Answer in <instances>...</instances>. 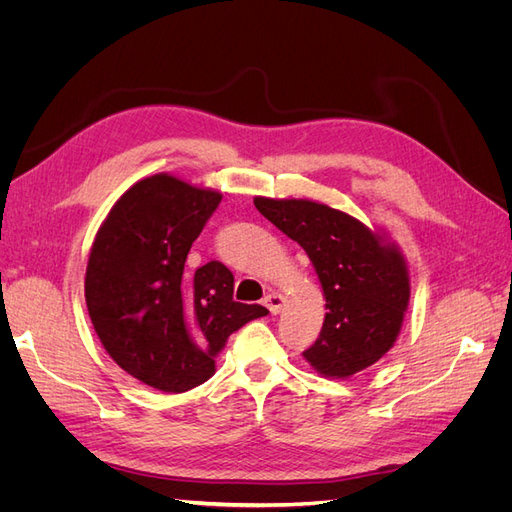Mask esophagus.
<instances>
[{
    "label": "esophagus",
    "instance_id": "obj_1",
    "mask_svg": "<svg viewBox=\"0 0 512 512\" xmlns=\"http://www.w3.org/2000/svg\"><path fill=\"white\" fill-rule=\"evenodd\" d=\"M284 303H286V299L282 297L280 292H269L267 297H265V305L269 307V312H271V314H280V312H282V307H284Z\"/></svg>",
    "mask_w": 512,
    "mask_h": 512
}]
</instances>
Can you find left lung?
I'll use <instances>...</instances> for the list:
<instances>
[{
	"label": "left lung",
	"instance_id": "obj_1",
	"mask_svg": "<svg viewBox=\"0 0 512 512\" xmlns=\"http://www.w3.org/2000/svg\"><path fill=\"white\" fill-rule=\"evenodd\" d=\"M256 209L312 260L329 312L305 361L348 378L393 348L410 303V271L384 228L307 198L254 196Z\"/></svg>",
	"mask_w": 512,
	"mask_h": 512
}]
</instances>
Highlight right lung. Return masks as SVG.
I'll return each mask as SVG.
<instances>
[{
	"mask_svg": "<svg viewBox=\"0 0 512 512\" xmlns=\"http://www.w3.org/2000/svg\"><path fill=\"white\" fill-rule=\"evenodd\" d=\"M222 194L175 175L136 181L91 243L85 301L108 356L143 384L183 393L215 374L230 333L267 316L232 299L235 277L218 260L185 273V260Z\"/></svg>",
	"mask_w": 512,
	"mask_h": 512,
	"instance_id": "add662e5",
	"label": "right lung"
}]
</instances>
